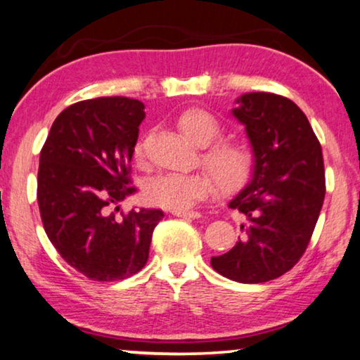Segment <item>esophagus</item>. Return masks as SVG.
Here are the masks:
<instances>
[{
  "label": "esophagus",
  "mask_w": 360,
  "mask_h": 360,
  "mask_svg": "<svg viewBox=\"0 0 360 360\" xmlns=\"http://www.w3.org/2000/svg\"><path fill=\"white\" fill-rule=\"evenodd\" d=\"M172 214L175 215V217H181V219H199L201 217V214L196 211H174Z\"/></svg>",
  "instance_id": "1"
}]
</instances>
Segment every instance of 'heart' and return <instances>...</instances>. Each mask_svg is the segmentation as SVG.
Listing matches in <instances>:
<instances>
[{
    "instance_id": "b5f03b06",
    "label": "heart",
    "mask_w": 360,
    "mask_h": 360,
    "mask_svg": "<svg viewBox=\"0 0 360 360\" xmlns=\"http://www.w3.org/2000/svg\"><path fill=\"white\" fill-rule=\"evenodd\" d=\"M176 125L186 140L199 148H206L222 135V124L214 114L201 108H190L176 119ZM143 156V146L136 145L135 158ZM202 164L212 174H161L145 186V198L153 206L170 211H188L214 191V180L220 191L240 190L250 180L254 169V153L241 140H222L206 149Z\"/></svg>"
}]
</instances>
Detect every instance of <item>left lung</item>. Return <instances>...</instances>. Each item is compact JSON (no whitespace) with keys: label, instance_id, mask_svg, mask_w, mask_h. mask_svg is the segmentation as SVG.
<instances>
[{"label":"left lung","instance_id":"obj_1","mask_svg":"<svg viewBox=\"0 0 360 360\" xmlns=\"http://www.w3.org/2000/svg\"><path fill=\"white\" fill-rule=\"evenodd\" d=\"M236 104L254 153L251 181L229 202L245 215V238L211 265L238 283H264L295 267L311 241L325 198L322 146L288 98L246 93Z\"/></svg>","mask_w":360,"mask_h":360}]
</instances>
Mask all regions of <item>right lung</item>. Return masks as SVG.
Here are the masks:
<instances>
[{
    "label": "right lung",
    "instance_id": "obj_1",
    "mask_svg": "<svg viewBox=\"0 0 360 360\" xmlns=\"http://www.w3.org/2000/svg\"><path fill=\"white\" fill-rule=\"evenodd\" d=\"M145 119V104L125 96L80 101L51 125L40 153L38 207L60 257L95 281L129 278L145 267L159 209H131L130 161Z\"/></svg>",
    "mask_w": 360,
    "mask_h": 360
}]
</instances>
